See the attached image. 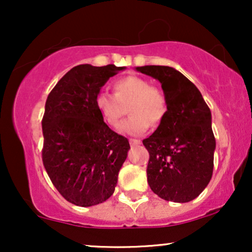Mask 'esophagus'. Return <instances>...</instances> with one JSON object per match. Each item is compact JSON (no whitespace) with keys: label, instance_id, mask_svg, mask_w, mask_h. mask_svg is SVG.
<instances>
[{"label":"esophagus","instance_id":"1","mask_svg":"<svg viewBox=\"0 0 252 252\" xmlns=\"http://www.w3.org/2000/svg\"><path fill=\"white\" fill-rule=\"evenodd\" d=\"M129 143L131 144V146H137V144L141 143V141L140 140H136V138H130Z\"/></svg>","mask_w":252,"mask_h":252}]
</instances>
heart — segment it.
Here are the masks:
<instances>
[{
  "mask_svg": "<svg viewBox=\"0 0 252 252\" xmlns=\"http://www.w3.org/2000/svg\"><path fill=\"white\" fill-rule=\"evenodd\" d=\"M114 94L99 92L94 99L97 111L110 128H116L128 106L130 116L121 126V131L141 135L158 126L168 110V100L161 89L150 85L149 80L138 76H126L115 80Z\"/></svg>",
  "mask_w": 252,
  "mask_h": 252,
  "instance_id": "heart-1",
  "label": "heart"
}]
</instances>
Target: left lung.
<instances>
[{"label":"left lung","mask_w":252,"mask_h":252,"mask_svg":"<svg viewBox=\"0 0 252 252\" xmlns=\"http://www.w3.org/2000/svg\"><path fill=\"white\" fill-rule=\"evenodd\" d=\"M136 70L158 79L168 100L164 120L143 140L149 153L147 180L164 200L189 202L212 178L216 138L211 110L194 84L175 68L150 65Z\"/></svg>","instance_id":"obj_1"}]
</instances>
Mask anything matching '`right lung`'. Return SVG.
<instances>
[{
  "label": "right lung",
  "instance_id": "right-lung-1",
  "mask_svg": "<svg viewBox=\"0 0 252 252\" xmlns=\"http://www.w3.org/2000/svg\"><path fill=\"white\" fill-rule=\"evenodd\" d=\"M126 67L78 65L48 94L42 117V162L63 198L89 207L108 200L130 149L94 105L102 86Z\"/></svg>",
  "mask_w": 252,
  "mask_h": 252
}]
</instances>
